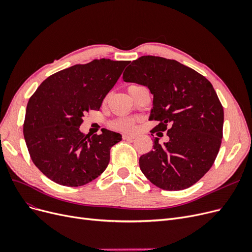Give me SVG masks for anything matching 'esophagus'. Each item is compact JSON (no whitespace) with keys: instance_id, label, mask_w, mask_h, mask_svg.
<instances>
[{"instance_id":"esophagus-1","label":"esophagus","mask_w":252,"mask_h":252,"mask_svg":"<svg viewBox=\"0 0 252 252\" xmlns=\"http://www.w3.org/2000/svg\"><path fill=\"white\" fill-rule=\"evenodd\" d=\"M135 138H136V136H135V135L125 134V135L123 136V139H124V140H133V139H135Z\"/></svg>"}]
</instances>
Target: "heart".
Instances as JSON below:
<instances>
[{
  "label": "heart",
  "mask_w": 252,
  "mask_h": 252,
  "mask_svg": "<svg viewBox=\"0 0 252 252\" xmlns=\"http://www.w3.org/2000/svg\"><path fill=\"white\" fill-rule=\"evenodd\" d=\"M135 86H138V85H136V84L129 85L128 90L133 89V87H135ZM113 127L117 128V129H123V130H130V129H133V127H134V120L130 119V118L119 119L113 124Z\"/></svg>",
  "instance_id": "1"
}]
</instances>
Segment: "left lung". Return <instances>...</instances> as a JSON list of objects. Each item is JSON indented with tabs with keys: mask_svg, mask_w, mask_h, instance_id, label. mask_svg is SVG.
Segmentation results:
<instances>
[{
	"mask_svg": "<svg viewBox=\"0 0 252 252\" xmlns=\"http://www.w3.org/2000/svg\"><path fill=\"white\" fill-rule=\"evenodd\" d=\"M126 82L147 86L153 94L152 132H167L169 142L139 159L141 171L158 188L181 190L210 170L222 140L223 108L210 81L177 61L144 56L124 72Z\"/></svg>",
	"mask_w": 252,
	"mask_h": 252,
	"instance_id": "8db88e82",
	"label": "left lung"
}]
</instances>
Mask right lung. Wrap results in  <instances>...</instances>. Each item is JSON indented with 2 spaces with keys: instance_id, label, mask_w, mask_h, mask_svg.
Returning <instances> with one entry per match:
<instances>
[{
  "instance_id": "1",
  "label": "right lung",
  "mask_w": 252,
  "mask_h": 252,
  "mask_svg": "<svg viewBox=\"0 0 252 252\" xmlns=\"http://www.w3.org/2000/svg\"><path fill=\"white\" fill-rule=\"evenodd\" d=\"M127 61L94 60L52 74L30 97L24 136L35 166L53 182L81 187L99 177L110 149L122 135L103 128L101 135L79 130L82 117L100 110Z\"/></svg>"
}]
</instances>
